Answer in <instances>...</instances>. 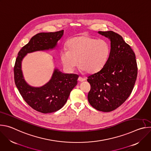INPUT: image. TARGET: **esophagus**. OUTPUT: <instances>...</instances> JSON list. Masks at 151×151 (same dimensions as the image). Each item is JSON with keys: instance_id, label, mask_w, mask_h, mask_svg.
Instances as JSON below:
<instances>
[{"instance_id": "obj_1", "label": "esophagus", "mask_w": 151, "mask_h": 151, "mask_svg": "<svg viewBox=\"0 0 151 151\" xmlns=\"http://www.w3.org/2000/svg\"><path fill=\"white\" fill-rule=\"evenodd\" d=\"M85 80V78H82V77H81V76H79V77L78 78V81H79V82H83V81H84Z\"/></svg>"}]
</instances>
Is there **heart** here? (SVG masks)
Segmentation results:
<instances>
[{"label":"heart","mask_w":151,"mask_h":151,"mask_svg":"<svg viewBox=\"0 0 151 151\" xmlns=\"http://www.w3.org/2000/svg\"><path fill=\"white\" fill-rule=\"evenodd\" d=\"M68 50H63L60 58L63 66L73 70L78 65L82 70L94 73L105 64L110 53V46L106 40L87 36L71 38L68 42Z\"/></svg>","instance_id":"heart-1"}]
</instances>
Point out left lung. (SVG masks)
Returning <instances> with one entry per match:
<instances>
[{
	"label": "left lung",
	"instance_id": "obj_1",
	"mask_svg": "<svg viewBox=\"0 0 151 151\" xmlns=\"http://www.w3.org/2000/svg\"><path fill=\"white\" fill-rule=\"evenodd\" d=\"M99 33L111 40V52L103 68L88 76L90 104L104 112L114 111L130 96L136 81V55L122 37L113 31Z\"/></svg>",
	"mask_w": 151,
	"mask_h": 151
}]
</instances>
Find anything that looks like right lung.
<instances>
[{"mask_svg":"<svg viewBox=\"0 0 151 151\" xmlns=\"http://www.w3.org/2000/svg\"><path fill=\"white\" fill-rule=\"evenodd\" d=\"M63 35V30L39 33L33 36L18 52L14 68V81L21 96L35 111L48 114L56 112L65 104L72 89L77 85L76 74L62 73L55 69L50 81L41 87H31L25 81L21 61L27 53L53 49Z\"/></svg>","mask_w":151,"mask_h":151,"instance_id":"obj_1","label":"right lung"}]
</instances>
